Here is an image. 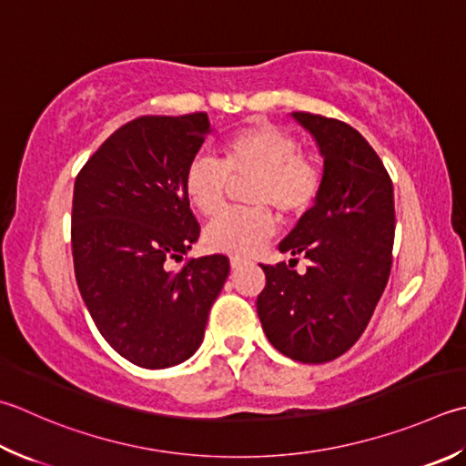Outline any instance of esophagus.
I'll return each instance as SVG.
<instances>
[{"label":"esophagus","mask_w":466,"mask_h":466,"mask_svg":"<svg viewBox=\"0 0 466 466\" xmlns=\"http://www.w3.org/2000/svg\"><path fill=\"white\" fill-rule=\"evenodd\" d=\"M246 264H248V262H246L244 258H238V257H232V258H230V267H232V270H240L242 267H246Z\"/></svg>","instance_id":"1"}]
</instances>
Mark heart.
<instances>
[{"label":"heart","instance_id":"heart-1","mask_svg":"<svg viewBox=\"0 0 466 466\" xmlns=\"http://www.w3.org/2000/svg\"><path fill=\"white\" fill-rule=\"evenodd\" d=\"M230 176L254 177L246 202L250 209H230L206 228L208 250L250 257L277 230L275 214L285 220L305 216L321 191V169L300 153V143L289 129L275 123H254L234 133L224 143V161L212 155H196L184 176L189 206L206 218L216 216L226 204Z\"/></svg>","mask_w":466,"mask_h":466}]
</instances>
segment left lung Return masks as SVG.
<instances>
[{
  "label": "left lung",
  "instance_id": "1",
  "mask_svg": "<svg viewBox=\"0 0 466 466\" xmlns=\"http://www.w3.org/2000/svg\"><path fill=\"white\" fill-rule=\"evenodd\" d=\"M323 155L317 202L279 250L290 262L262 264L267 287L257 311L268 341L303 363L339 358L360 339L384 293L391 268L394 186L371 145L348 123L293 113ZM303 253L305 276L288 267Z\"/></svg>",
  "mask_w": 466,
  "mask_h": 466
}]
</instances>
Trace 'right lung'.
Instances as JSON below:
<instances>
[{
    "label": "right lung",
    "mask_w": 466,
    "mask_h": 466,
    "mask_svg": "<svg viewBox=\"0 0 466 466\" xmlns=\"http://www.w3.org/2000/svg\"><path fill=\"white\" fill-rule=\"evenodd\" d=\"M209 133L206 113L139 116L108 137L75 181L78 290L106 343L139 368H171L198 351L230 272L224 254L169 268L199 236L184 176Z\"/></svg>",
    "instance_id": "1"
}]
</instances>
